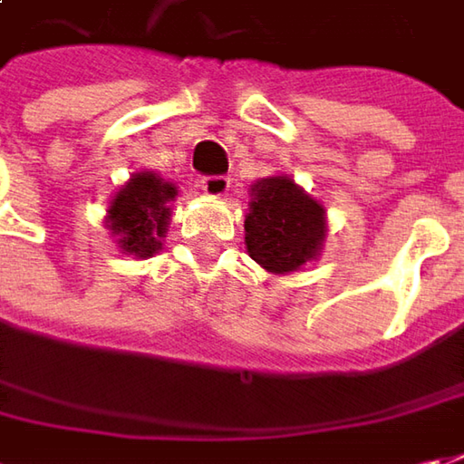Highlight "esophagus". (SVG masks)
I'll return each mask as SVG.
<instances>
[{
    "label": "esophagus",
    "instance_id": "34e87169",
    "mask_svg": "<svg viewBox=\"0 0 464 464\" xmlns=\"http://www.w3.org/2000/svg\"><path fill=\"white\" fill-rule=\"evenodd\" d=\"M199 187H202V192L208 194V197H226L228 189H231V181L226 176H205L199 181Z\"/></svg>",
    "mask_w": 464,
    "mask_h": 464
}]
</instances>
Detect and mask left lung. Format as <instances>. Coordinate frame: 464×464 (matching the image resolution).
<instances>
[{
	"label": "left lung",
	"mask_w": 464,
	"mask_h": 464,
	"mask_svg": "<svg viewBox=\"0 0 464 464\" xmlns=\"http://www.w3.org/2000/svg\"><path fill=\"white\" fill-rule=\"evenodd\" d=\"M249 197L244 244L262 270L291 275L319 259L330 223L316 197L295 184L288 173L256 179Z\"/></svg>",
	"instance_id": "8db88e82"
}]
</instances>
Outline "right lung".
<instances>
[{"instance_id":"1","label":"right lung","mask_w":464,"mask_h":464,"mask_svg":"<svg viewBox=\"0 0 464 464\" xmlns=\"http://www.w3.org/2000/svg\"><path fill=\"white\" fill-rule=\"evenodd\" d=\"M176 194V184L160 173H131L113 192L106 210V228L111 231L119 254L131 259H148L163 249Z\"/></svg>"}]
</instances>
